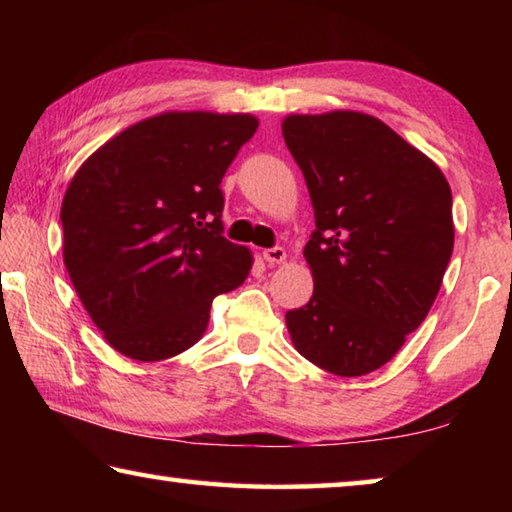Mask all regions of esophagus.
<instances>
[{"mask_svg": "<svg viewBox=\"0 0 512 512\" xmlns=\"http://www.w3.org/2000/svg\"><path fill=\"white\" fill-rule=\"evenodd\" d=\"M264 259L271 266H275V264H282L284 259H287V250H284L282 246H273V248H266L264 250Z\"/></svg>", "mask_w": 512, "mask_h": 512, "instance_id": "esophagus-1", "label": "esophagus"}]
</instances>
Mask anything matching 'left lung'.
Listing matches in <instances>:
<instances>
[{
	"mask_svg": "<svg viewBox=\"0 0 512 512\" xmlns=\"http://www.w3.org/2000/svg\"><path fill=\"white\" fill-rule=\"evenodd\" d=\"M282 135L316 230L314 296L287 311L298 352L339 377L391 361L427 318L454 250L452 189L427 155L363 112L291 115Z\"/></svg>",
	"mask_w": 512,
	"mask_h": 512,
	"instance_id": "left-lung-1",
	"label": "left lung"
}]
</instances>
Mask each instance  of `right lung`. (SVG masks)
Returning <instances> with one entry per match:
<instances>
[{
    "label": "right lung",
    "mask_w": 512,
    "mask_h": 512,
    "mask_svg": "<svg viewBox=\"0 0 512 512\" xmlns=\"http://www.w3.org/2000/svg\"><path fill=\"white\" fill-rule=\"evenodd\" d=\"M257 126L253 115L164 112L112 137L69 183V280L124 357L192 348L212 300L244 284L253 257L223 237L221 178Z\"/></svg>",
    "instance_id": "1"
}]
</instances>
